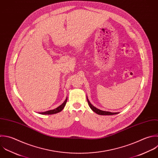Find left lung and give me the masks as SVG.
Segmentation results:
<instances>
[{
	"label": "left lung",
	"mask_w": 158,
	"mask_h": 158,
	"mask_svg": "<svg viewBox=\"0 0 158 158\" xmlns=\"http://www.w3.org/2000/svg\"><path fill=\"white\" fill-rule=\"evenodd\" d=\"M87 98V101H88V103L90 107V108L94 112H96V114H99V115H114V114H117L118 112H107V111H104V110H101L100 109H97L96 107H95L94 106H93L91 103L89 101L88 98Z\"/></svg>",
	"instance_id": "left-lung-1"
}]
</instances>
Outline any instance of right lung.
Wrapping results in <instances>:
<instances>
[{
	"label": "right lung",
	"mask_w": 158,
	"mask_h": 158,
	"mask_svg": "<svg viewBox=\"0 0 158 158\" xmlns=\"http://www.w3.org/2000/svg\"><path fill=\"white\" fill-rule=\"evenodd\" d=\"M67 101V98L65 99V101L60 106H59L57 108H56V109H54L53 110H48V111H46V112H40V114H43V115L44 114H46V115L48 114V115H49V114H54L58 113V112H60L61 110H62V109L64 108V107H65V106L66 104Z\"/></svg>",
	"instance_id": "1"
}]
</instances>
